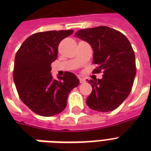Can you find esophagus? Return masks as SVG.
<instances>
[{
	"label": "esophagus",
	"mask_w": 151,
	"mask_h": 151,
	"mask_svg": "<svg viewBox=\"0 0 151 151\" xmlns=\"http://www.w3.org/2000/svg\"><path fill=\"white\" fill-rule=\"evenodd\" d=\"M79 81H80L81 83H84V82H85V81H86L85 79H83V78H79Z\"/></svg>",
	"instance_id": "obj_1"
}]
</instances>
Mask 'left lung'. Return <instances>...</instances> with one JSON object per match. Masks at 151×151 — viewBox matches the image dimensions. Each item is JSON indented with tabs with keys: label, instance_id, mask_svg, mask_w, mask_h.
I'll return each mask as SVG.
<instances>
[{
	"label": "left lung",
	"instance_id": "obj_1",
	"mask_svg": "<svg viewBox=\"0 0 151 151\" xmlns=\"http://www.w3.org/2000/svg\"><path fill=\"white\" fill-rule=\"evenodd\" d=\"M74 36L92 46V63L98 66L92 73H103L102 79L88 81L92 91L87 105L99 112L115 110L130 94L136 73L131 44L121 32L105 26L80 29Z\"/></svg>",
	"mask_w": 151,
	"mask_h": 151
}]
</instances>
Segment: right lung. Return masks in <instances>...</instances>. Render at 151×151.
I'll list each match as a JSON object with an SVG mask.
<instances>
[{
    "instance_id": "1",
    "label": "right lung",
    "mask_w": 151,
    "mask_h": 151,
    "mask_svg": "<svg viewBox=\"0 0 151 151\" xmlns=\"http://www.w3.org/2000/svg\"><path fill=\"white\" fill-rule=\"evenodd\" d=\"M73 33V29L36 33L26 39L16 52L15 87L20 99L37 114L50 117L61 113L70 92L79 85L73 73L65 72L59 80H54L50 73L60 41Z\"/></svg>"
}]
</instances>
